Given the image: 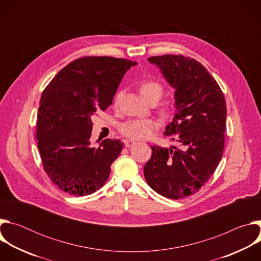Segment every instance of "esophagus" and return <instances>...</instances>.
<instances>
[{
    "mask_svg": "<svg viewBox=\"0 0 261 261\" xmlns=\"http://www.w3.org/2000/svg\"><path fill=\"white\" fill-rule=\"evenodd\" d=\"M124 142H125V145H126L127 147H131V146H133L134 144H136V141L131 140V139H126Z\"/></svg>",
    "mask_w": 261,
    "mask_h": 261,
    "instance_id": "34e87169",
    "label": "esophagus"
}]
</instances>
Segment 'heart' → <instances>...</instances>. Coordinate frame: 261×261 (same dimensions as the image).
<instances>
[{
    "label": "heart",
    "mask_w": 261,
    "mask_h": 261,
    "mask_svg": "<svg viewBox=\"0 0 261 261\" xmlns=\"http://www.w3.org/2000/svg\"><path fill=\"white\" fill-rule=\"evenodd\" d=\"M138 90L140 95L147 102L153 100L158 101L163 94L162 85L154 80H144L138 85ZM117 102V98H116ZM161 114L168 116L171 113V106L164 104L160 107ZM159 127L157 120L153 118L145 119H132L119 126V131L126 137L133 140H140L150 137L153 132Z\"/></svg>",
    "instance_id": "obj_1"
}]
</instances>
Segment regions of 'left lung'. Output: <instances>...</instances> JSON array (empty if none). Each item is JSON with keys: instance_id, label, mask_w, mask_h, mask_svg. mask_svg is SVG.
Instances as JSON below:
<instances>
[{"instance_id": "1", "label": "left lung", "mask_w": 261, "mask_h": 261, "mask_svg": "<svg viewBox=\"0 0 261 261\" xmlns=\"http://www.w3.org/2000/svg\"><path fill=\"white\" fill-rule=\"evenodd\" d=\"M175 90V115L164 135L176 141L171 147L152 146L143 173L160 195L180 199L204 186L224 150L226 102L218 83L196 60L181 55L148 58Z\"/></svg>"}]
</instances>
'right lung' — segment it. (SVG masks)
<instances>
[{
	"label": "right lung",
	"instance_id": "1",
	"mask_svg": "<svg viewBox=\"0 0 261 261\" xmlns=\"http://www.w3.org/2000/svg\"><path fill=\"white\" fill-rule=\"evenodd\" d=\"M136 62L114 57H83L64 67L44 89L36 138L43 168L58 187L86 196L106 182L124 143L104 139L91 145V118L113 103L124 74Z\"/></svg>",
	"mask_w": 261,
	"mask_h": 261
}]
</instances>
